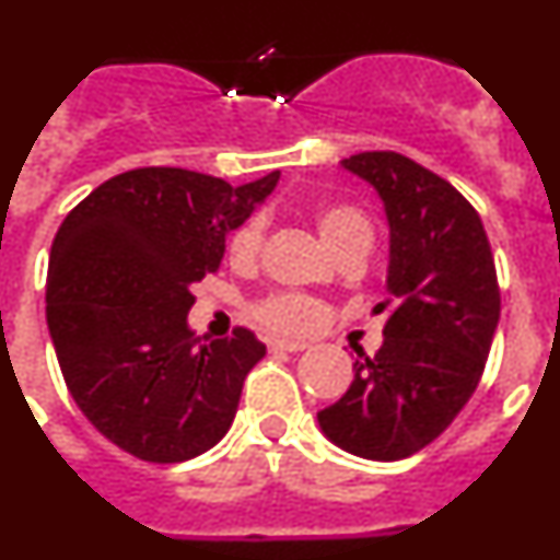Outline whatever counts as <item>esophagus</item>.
Returning <instances> with one entry per match:
<instances>
[{"mask_svg": "<svg viewBox=\"0 0 560 560\" xmlns=\"http://www.w3.org/2000/svg\"><path fill=\"white\" fill-rule=\"evenodd\" d=\"M308 348V341L300 339H269V350H285V353H300Z\"/></svg>", "mask_w": 560, "mask_h": 560, "instance_id": "1", "label": "esophagus"}]
</instances>
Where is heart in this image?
<instances>
[{"mask_svg":"<svg viewBox=\"0 0 560 560\" xmlns=\"http://www.w3.org/2000/svg\"><path fill=\"white\" fill-rule=\"evenodd\" d=\"M316 230L323 235L325 246L334 255H345V252H370L373 246V226H370L368 215L350 205H325L316 210ZM264 249V219H249L237 226L230 237V260L235 266L255 264V257ZM257 323H264L266 328L277 330V334H305L319 323V305L303 294H291V291H280V294H269L266 300L255 305Z\"/></svg>","mask_w":560,"mask_h":560,"instance_id":"heart-1","label":"heart"}]
</instances>
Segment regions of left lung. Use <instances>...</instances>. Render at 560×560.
Instances as JSON below:
<instances>
[{
  "mask_svg": "<svg viewBox=\"0 0 560 560\" xmlns=\"http://www.w3.org/2000/svg\"><path fill=\"white\" fill-rule=\"evenodd\" d=\"M341 167L378 192L389 224L384 345L359 350L353 384L316 412L334 446L364 459L412 457L468 404L499 325L493 252L477 210L438 173L395 151Z\"/></svg>",
  "mask_w": 560,
  "mask_h": 560,
  "instance_id": "1",
  "label": "left lung"
}]
</instances>
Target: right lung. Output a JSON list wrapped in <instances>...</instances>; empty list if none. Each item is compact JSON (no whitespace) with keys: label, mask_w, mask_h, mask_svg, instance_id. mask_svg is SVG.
Instances as JSON below:
<instances>
[{"label":"right lung","mask_w":560,"mask_h":560,"mask_svg":"<svg viewBox=\"0 0 560 560\" xmlns=\"http://www.w3.org/2000/svg\"><path fill=\"white\" fill-rule=\"evenodd\" d=\"M280 171L232 187L182 167L103 182L49 249L47 328L78 409L114 446L185 463L230 432L244 378L266 355L246 328L201 341L190 285L219 271L226 235L277 187Z\"/></svg>","instance_id":"obj_1"}]
</instances>
